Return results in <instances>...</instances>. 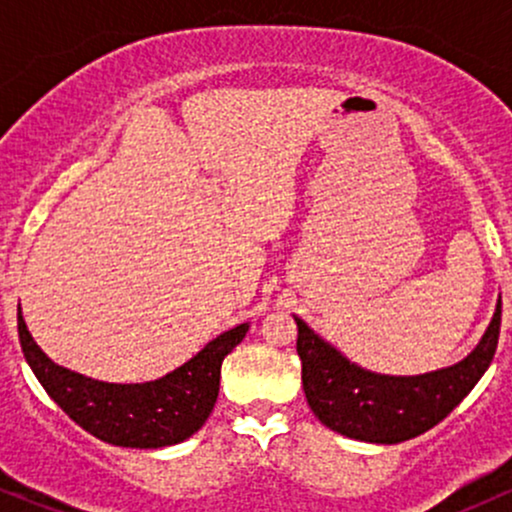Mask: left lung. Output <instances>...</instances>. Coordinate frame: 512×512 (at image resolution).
I'll return each instance as SVG.
<instances>
[{
  "label": "left lung",
  "mask_w": 512,
  "mask_h": 512,
  "mask_svg": "<svg viewBox=\"0 0 512 512\" xmlns=\"http://www.w3.org/2000/svg\"><path fill=\"white\" fill-rule=\"evenodd\" d=\"M296 351L303 363V390L317 419L332 431L363 443L395 445L421 436L450 414L479 383L496 354L501 296L484 337L455 366L421 375H385L349 361L315 334L301 317Z\"/></svg>",
  "instance_id": "1"
}]
</instances>
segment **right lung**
<instances>
[{
  "mask_svg": "<svg viewBox=\"0 0 512 512\" xmlns=\"http://www.w3.org/2000/svg\"><path fill=\"white\" fill-rule=\"evenodd\" d=\"M250 330V322L219 334L180 368L149 383H103L57 366L33 342L19 308V339L28 366L52 402L98 440L154 450L182 443L209 419L219 397L221 363Z\"/></svg>",
  "mask_w": 512,
  "mask_h": 512,
  "instance_id": "1",
  "label": "right lung"
}]
</instances>
